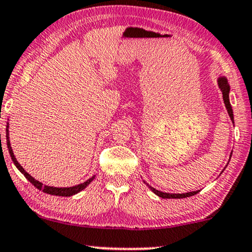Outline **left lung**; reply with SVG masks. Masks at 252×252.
<instances>
[{
	"label": "left lung",
	"mask_w": 252,
	"mask_h": 252,
	"mask_svg": "<svg viewBox=\"0 0 252 252\" xmlns=\"http://www.w3.org/2000/svg\"><path fill=\"white\" fill-rule=\"evenodd\" d=\"M217 82H218V87H220V92H222V94H223V101H224V104H225L226 110H228L230 120H231L233 123V113H232V108H231V104H230V99H229L230 86L228 83V80H226V77L220 76V77H218ZM147 186L150 188L151 191H153L154 193H156L158 197H162V198H186V197L193 196V195H196V193L199 192V190H197V191H190V192H186V193H169V192H163V191H159V190H156L155 188L150 187L149 184H147Z\"/></svg>",
	"instance_id": "8db88e82"
}]
</instances>
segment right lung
Masks as SVG:
<instances>
[{"instance_id":"add662e5","label":"right lung","mask_w":252,"mask_h":252,"mask_svg":"<svg viewBox=\"0 0 252 252\" xmlns=\"http://www.w3.org/2000/svg\"><path fill=\"white\" fill-rule=\"evenodd\" d=\"M9 123L7 124V129H5V138H7V145H8V150H9V154H10V157L11 159H13L14 164L16 165V168L19 169V170L22 172L24 175V177L28 180L30 183L32 184L35 188H37L38 190H42V191L45 192V193H49V195H54V196H64V197H68V196H72L75 195V193H78L80 191H82L83 189H86V188L89 186L90 182H92L94 178H95V176H93V177H90L89 180H87L84 183H81L78 184V186H75V187H69V188H56V187H49V186H43V183H41V182H38L37 180H35L32 176H30L28 172H27L21 166V164L19 162H17L16 157L14 156V153H13V149H11V145H10V141H9Z\"/></svg>"}]
</instances>
